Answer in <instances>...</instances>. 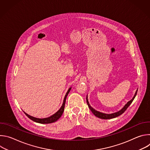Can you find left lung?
I'll return each mask as SVG.
<instances>
[{
	"instance_id": "8db88e82",
	"label": "left lung",
	"mask_w": 150,
	"mask_h": 150,
	"mask_svg": "<svg viewBox=\"0 0 150 150\" xmlns=\"http://www.w3.org/2000/svg\"><path fill=\"white\" fill-rule=\"evenodd\" d=\"M137 91H138V89L137 90L135 94H134V96L133 97V98L130 100L128 101L124 106L123 108L120 109L119 111L117 112H115V113H110V114H107V113H102V112H98L96 110H95L94 108H93L90 105L89 102H88V95L87 96V98H86V100H87V104L88 105V108L89 109L91 110V112L97 117L98 118H100V119H113V118H115V117H116L120 115H121L122 113H123L125 110L127 109L128 107H129L130 105V104L132 103V102L133 101V100H134L135 97H136L137 96Z\"/></svg>"
}]
</instances>
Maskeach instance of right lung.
<instances>
[{"label":"right lung","instance_id":"add662e5","mask_svg":"<svg viewBox=\"0 0 150 150\" xmlns=\"http://www.w3.org/2000/svg\"><path fill=\"white\" fill-rule=\"evenodd\" d=\"M71 88H72V87H70L68 89V91H67V94L65 96V98H64L63 104L61 106V108L59 109V110L57 112H56L54 114L50 116V117H46V118H37V117H33V116H31L28 115L27 113H26L24 111L23 112L28 118H30L31 120H33L35 122L39 123H42V124H47V123H53V122L57 121L61 117V116L62 115V114L63 113V111H64V109H65V102H66V99H67V96L68 95L69 93L70 92Z\"/></svg>","mask_w":150,"mask_h":150}]
</instances>
